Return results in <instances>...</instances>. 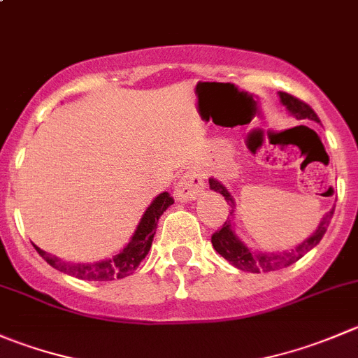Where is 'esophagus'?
Listing matches in <instances>:
<instances>
[{
  "label": "esophagus",
  "instance_id": "obj_1",
  "mask_svg": "<svg viewBox=\"0 0 358 358\" xmlns=\"http://www.w3.org/2000/svg\"><path fill=\"white\" fill-rule=\"evenodd\" d=\"M204 189V180L199 173L196 171H187L185 175L180 178V182L175 187V197L182 203L192 201L203 192Z\"/></svg>",
  "mask_w": 358,
  "mask_h": 358
}]
</instances>
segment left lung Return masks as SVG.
<instances>
[{
	"label": "left lung",
	"mask_w": 358,
	"mask_h": 358,
	"mask_svg": "<svg viewBox=\"0 0 358 358\" xmlns=\"http://www.w3.org/2000/svg\"><path fill=\"white\" fill-rule=\"evenodd\" d=\"M280 99H282L283 105L287 106L290 113H292L296 119L303 120V119H310L315 120V122H320L317 113L313 112L310 105H306L301 99L294 98V96L287 94V92H280ZM210 189L215 190V192L222 194L225 197V201L229 203V206L234 208V201H232V196L229 194L227 187H224V183H220L218 180L210 178ZM234 213V210H231V217ZM334 210L329 211L324 218L318 224L317 231L310 236L308 239H304L299 246H296V250H287V252H276V253H262V252H253L250 250L241 239L236 236L234 227H232L231 218L224 222L220 231L215 232L211 236V243H213V248L224 257L225 260L232 264L234 267L241 269V271H248V273H267V271H276V269H282V267L290 266V264L297 262L301 257L306 255L311 248L320 243V239L324 238L325 231H327L329 224H331V218Z\"/></svg>",
	"instance_id": "1"
}]
</instances>
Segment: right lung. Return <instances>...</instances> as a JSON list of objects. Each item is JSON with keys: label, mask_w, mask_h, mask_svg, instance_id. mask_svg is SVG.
<instances>
[{"label": "right lung", "mask_w": 358, "mask_h": 358, "mask_svg": "<svg viewBox=\"0 0 358 358\" xmlns=\"http://www.w3.org/2000/svg\"><path fill=\"white\" fill-rule=\"evenodd\" d=\"M173 203L175 201H173V197L168 192L159 194L143 213L129 243L117 255H113L112 259L101 260V262H64V260L57 259L52 253L43 252L36 245H34V248L54 269L66 273L69 276H75L78 280H85V282H112V280L126 278V276L133 275L134 269L147 257L152 241H154L159 218Z\"/></svg>", "instance_id": "add662e5"}]
</instances>
